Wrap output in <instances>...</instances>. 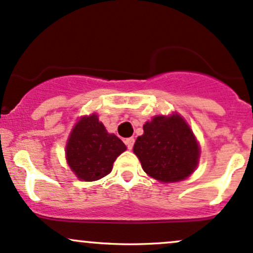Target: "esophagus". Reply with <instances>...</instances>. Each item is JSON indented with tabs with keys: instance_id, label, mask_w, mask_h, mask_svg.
I'll list each match as a JSON object with an SVG mask.
<instances>
[{
	"instance_id": "1",
	"label": "esophagus",
	"mask_w": 253,
	"mask_h": 253,
	"mask_svg": "<svg viewBox=\"0 0 253 253\" xmlns=\"http://www.w3.org/2000/svg\"><path fill=\"white\" fill-rule=\"evenodd\" d=\"M125 144H126V146L128 148L129 150H132L133 145H134V138L131 137V138H127L126 140H125Z\"/></svg>"
}]
</instances>
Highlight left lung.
I'll return each instance as SVG.
<instances>
[{"instance_id":"left-lung-1","label":"left lung","mask_w":253,"mask_h":253,"mask_svg":"<svg viewBox=\"0 0 253 253\" xmlns=\"http://www.w3.org/2000/svg\"><path fill=\"white\" fill-rule=\"evenodd\" d=\"M133 151L144 171L162 182L190 175L198 163L199 148L188 125L179 115L156 116L144 125Z\"/></svg>"}]
</instances>
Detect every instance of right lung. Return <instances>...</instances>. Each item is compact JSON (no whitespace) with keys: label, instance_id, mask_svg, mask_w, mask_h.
<instances>
[{"label":"right lung","instance_id":"1","mask_svg":"<svg viewBox=\"0 0 253 253\" xmlns=\"http://www.w3.org/2000/svg\"><path fill=\"white\" fill-rule=\"evenodd\" d=\"M126 145L115 134H109L96 114L83 118L72 131L66 155L72 170L79 179L95 181L112 171L116 157Z\"/></svg>","mask_w":253,"mask_h":253}]
</instances>
